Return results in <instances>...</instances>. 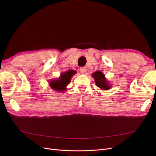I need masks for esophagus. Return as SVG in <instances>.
I'll list each match as a JSON object with an SVG mask.
<instances>
[{
	"mask_svg": "<svg viewBox=\"0 0 156 156\" xmlns=\"http://www.w3.org/2000/svg\"><path fill=\"white\" fill-rule=\"evenodd\" d=\"M80 71H81V73H84V72H85V71H86L85 67H81V68H80Z\"/></svg>",
	"mask_w": 156,
	"mask_h": 156,
	"instance_id": "obj_1",
	"label": "esophagus"
}]
</instances>
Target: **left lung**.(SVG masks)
Returning a JSON list of instances; mask_svg holds the SVG:
<instances>
[{
    "label": "left lung",
    "mask_w": 156,
    "mask_h": 156,
    "mask_svg": "<svg viewBox=\"0 0 156 156\" xmlns=\"http://www.w3.org/2000/svg\"><path fill=\"white\" fill-rule=\"evenodd\" d=\"M92 76L95 80L96 86L103 90H108L110 88L109 84H108L105 78V75H103L101 72H96L92 74Z\"/></svg>",
    "instance_id": "1"
}]
</instances>
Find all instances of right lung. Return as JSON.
Here are the masks:
<instances>
[{
  "instance_id": "right-lung-1",
  "label": "right lung",
  "mask_w": 156,
  "mask_h": 156,
  "mask_svg": "<svg viewBox=\"0 0 156 156\" xmlns=\"http://www.w3.org/2000/svg\"><path fill=\"white\" fill-rule=\"evenodd\" d=\"M75 73L73 70H69L67 72L61 75L60 77L57 80H54L50 83L51 88L58 91H64L68 83H69L71 78Z\"/></svg>"
}]
</instances>
